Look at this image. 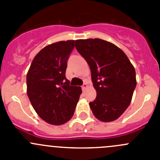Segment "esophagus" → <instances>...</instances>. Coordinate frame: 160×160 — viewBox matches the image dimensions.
I'll use <instances>...</instances> for the list:
<instances>
[{
	"mask_svg": "<svg viewBox=\"0 0 160 160\" xmlns=\"http://www.w3.org/2000/svg\"><path fill=\"white\" fill-rule=\"evenodd\" d=\"M87 88H88V83H84L83 84V86H82V90H85L87 89Z\"/></svg>",
	"mask_w": 160,
	"mask_h": 160,
	"instance_id": "obj_1",
	"label": "esophagus"
}]
</instances>
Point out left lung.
Masks as SVG:
<instances>
[{
	"label": "left lung",
	"mask_w": 160,
	"mask_h": 160,
	"mask_svg": "<svg viewBox=\"0 0 160 160\" xmlns=\"http://www.w3.org/2000/svg\"><path fill=\"white\" fill-rule=\"evenodd\" d=\"M75 44L89 65L97 92L90 102L93 115L104 122L116 120L129 106L136 87L133 65L120 48L105 40L78 39Z\"/></svg>",
	"instance_id": "left-lung-1"
}]
</instances>
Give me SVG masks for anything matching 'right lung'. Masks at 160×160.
Listing matches in <instances>:
<instances>
[{
  "label": "right lung",
  "mask_w": 160,
  "mask_h": 160,
  "mask_svg": "<svg viewBox=\"0 0 160 160\" xmlns=\"http://www.w3.org/2000/svg\"><path fill=\"white\" fill-rule=\"evenodd\" d=\"M75 42L48 45L35 56L27 73V94L32 107L42 120L53 125L70 120L82 93L81 88L70 86L65 76Z\"/></svg>",
  "instance_id": "add662e5"
}]
</instances>
